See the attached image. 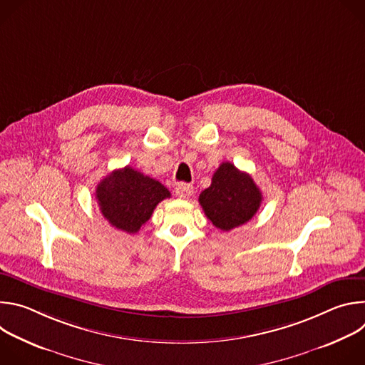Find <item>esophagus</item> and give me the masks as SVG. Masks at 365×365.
I'll use <instances>...</instances> for the list:
<instances>
[{"mask_svg": "<svg viewBox=\"0 0 365 365\" xmlns=\"http://www.w3.org/2000/svg\"><path fill=\"white\" fill-rule=\"evenodd\" d=\"M175 192H176V195H178L179 197L186 199V197H189V196L193 193V186H192V185H187V183H179V185L176 186Z\"/></svg>", "mask_w": 365, "mask_h": 365, "instance_id": "34e87169", "label": "esophagus"}]
</instances>
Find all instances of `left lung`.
Listing matches in <instances>:
<instances>
[{
  "mask_svg": "<svg viewBox=\"0 0 365 365\" xmlns=\"http://www.w3.org/2000/svg\"><path fill=\"white\" fill-rule=\"evenodd\" d=\"M263 195L252 178L224 162L212 176L211 186L199 195L202 210L217 228L231 231L248 222L262 205Z\"/></svg>",
  "mask_w": 365,
  "mask_h": 365,
  "instance_id": "1",
  "label": "left lung"
}]
</instances>
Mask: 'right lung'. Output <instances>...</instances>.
<instances>
[{
	"mask_svg": "<svg viewBox=\"0 0 365 365\" xmlns=\"http://www.w3.org/2000/svg\"><path fill=\"white\" fill-rule=\"evenodd\" d=\"M99 211L113 227L135 234L151 218L154 207L170 192L130 166L111 172L96 186Z\"/></svg>",
	"mask_w": 365,
	"mask_h": 365,
	"instance_id": "1",
	"label": "right lung"
}]
</instances>
